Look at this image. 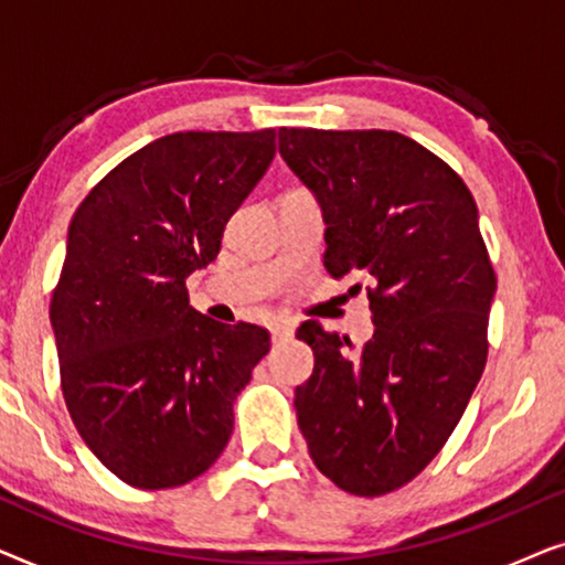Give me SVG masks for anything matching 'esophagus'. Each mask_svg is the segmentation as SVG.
<instances>
[{"instance_id":"34e87169","label":"esophagus","mask_w":565,"mask_h":565,"mask_svg":"<svg viewBox=\"0 0 565 565\" xmlns=\"http://www.w3.org/2000/svg\"><path fill=\"white\" fill-rule=\"evenodd\" d=\"M269 334H273V342H282V339H290L292 337V323L290 321H275L273 327H269Z\"/></svg>"}]
</instances>
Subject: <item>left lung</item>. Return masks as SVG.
<instances>
[{
  "label": "left lung",
  "instance_id": "8db88e82",
  "mask_svg": "<svg viewBox=\"0 0 565 565\" xmlns=\"http://www.w3.org/2000/svg\"><path fill=\"white\" fill-rule=\"evenodd\" d=\"M280 153L321 203L323 267L365 277L375 316L358 354L321 323L298 329L316 358L296 388L298 427L329 481L383 497L443 450L483 375L497 273L476 200L396 130L280 128Z\"/></svg>",
  "mask_w": 565,
  "mask_h": 565
}]
</instances>
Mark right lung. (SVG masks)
I'll list each match as a JSON object with an SVG mask.
<instances>
[{"instance_id":"add662e5","label":"right lung","mask_w":565,"mask_h":565,"mask_svg":"<svg viewBox=\"0 0 565 565\" xmlns=\"http://www.w3.org/2000/svg\"><path fill=\"white\" fill-rule=\"evenodd\" d=\"M275 128L184 130L122 159L76 207L51 298L61 391L103 466L146 491L218 460L267 329L198 313L184 280L275 157Z\"/></svg>"}]
</instances>
